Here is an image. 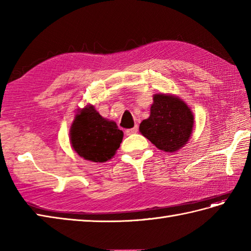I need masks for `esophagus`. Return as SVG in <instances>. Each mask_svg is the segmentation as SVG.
Masks as SVG:
<instances>
[{
  "instance_id": "34e87169",
  "label": "esophagus",
  "mask_w": 251,
  "mask_h": 251,
  "mask_svg": "<svg viewBox=\"0 0 251 251\" xmlns=\"http://www.w3.org/2000/svg\"><path fill=\"white\" fill-rule=\"evenodd\" d=\"M126 135L127 136H130V135H134L136 132H138V126H135L134 128H130V129H126Z\"/></svg>"
}]
</instances>
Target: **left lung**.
Here are the masks:
<instances>
[{
  "label": "left lung",
  "mask_w": 251,
  "mask_h": 251,
  "mask_svg": "<svg viewBox=\"0 0 251 251\" xmlns=\"http://www.w3.org/2000/svg\"><path fill=\"white\" fill-rule=\"evenodd\" d=\"M149 119L140 124L141 134L159 150L173 153L189 140L193 114L182 100L175 96H154Z\"/></svg>",
  "instance_id": "8db88e82"
}]
</instances>
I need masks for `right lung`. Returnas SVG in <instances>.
Listing matches in <instances>:
<instances>
[{"instance_id": "obj_1", "label": "right lung", "mask_w": 251, "mask_h": 251, "mask_svg": "<svg viewBox=\"0 0 251 251\" xmlns=\"http://www.w3.org/2000/svg\"><path fill=\"white\" fill-rule=\"evenodd\" d=\"M71 143L79 156L96 163H103L114 156L123 139V131L114 122L100 116L94 106L79 111L74 120Z\"/></svg>"}]
</instances>
